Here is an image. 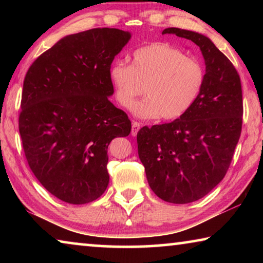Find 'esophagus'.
Here are the masks:
<instances>
[{"mask_svg":"<svg viewBox=\"0 0 263 263\" xmlns=\"http://www.w3.org/2000/svg\"><path fill=\"white\" fill-rule=\"evenodd\" d=\"M140 123H138V122H132V131H131V135L133 136V137H136L137 136V133H138V131H139V128H140Z\"/></svg>","mask_w":263,"mask_h":263,"instance_id":"esophagus-1","label":"esophagus"}]
</instances>
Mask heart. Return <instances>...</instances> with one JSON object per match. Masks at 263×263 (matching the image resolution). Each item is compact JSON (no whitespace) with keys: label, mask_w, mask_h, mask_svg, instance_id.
<instances>
[{"label":"heart","mask_w":263,"mask_h":263,"mask_svg":"<svg viewBox=\"0 0 263 263\" xmlns=\"http://www.w3.org/2000/svg\"><path fill=\"white\" fill-rule=\"evenodd\" d=\"M204 68L197 60L166 43L137 48L131 65L117 60L109 68L116 100L123 108L131 106L145 86V99L132 106L138 118H180L194 105L204 84Z\"/></svg>","instance_id":"obj_1"}]
</instances>
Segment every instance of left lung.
Listing matches in <instances>:
<instances>
[{
	"label": "left lung",
	"instance_id": "1",
	"mask_svg": "<svg viewBox=\"0 0 263 263\" xmlns=\"http://www.w3.org/2000/svg\"><path fill=\"white\" fill-rule=\"evenodd\" d=\"M162 34L189 39L199 47L205 79L183 116L140 128L138 154L154 194L169 203L185 204L208 195L228 172L241 133V82L232 62L206 35L177 28L164 29Z\"/></svg>",
	"mask_w": 263,
	"mask_h": 263
}]
</instances>
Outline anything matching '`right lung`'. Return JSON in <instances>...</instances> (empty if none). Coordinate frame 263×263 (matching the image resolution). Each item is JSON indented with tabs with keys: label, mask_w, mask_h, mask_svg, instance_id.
<instances>
[{
	"label": "right lung",
	"mask_w": 263,
	"mask_h": 263,
	"mask_svg": "<svg viewBox=\"0 0 263 263\" xmlns=\"http://www.w3.org/2000/svg\"><path fill=\"white\" fill-rule=\"evenodd\" d=\"M128 31L91 29L66 35L25 75L20 133L31 171L69 204L95 201L109 184L108 146L131 122L111 103L109 68Z\"/></svg>",
	"instance_id": "add662e5"
}]
</instances>
